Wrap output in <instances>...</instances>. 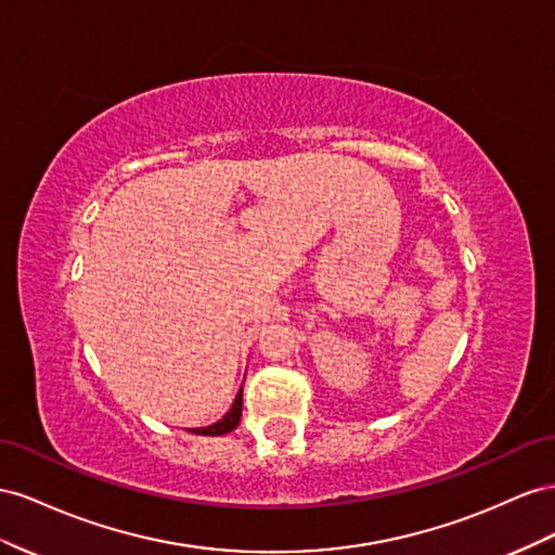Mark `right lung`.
I'll list each match as a JSON object with an SVG mask.
<instances>
[{
	"label": "right lung",
	"mask_w": 555,
	"mask_h": 555,
	"mask_svg": "<svg viewBox=\"0 0 555 555\" xmlns=\"http://www.w3.org/2000/svg\"><path fill=\"white\" fill-rule=\"evenodd\" d=\"M240 418H242V390H240V395H236V398H234L230 411H228V414H225L223 418H220V421L214 423V425H209V427H195V430H190V433H195V435H209V437L228 435V433L234 430L236 425H240Z\"/></svg>",
	"instance_id": "obj_1"
}]
</instances>
